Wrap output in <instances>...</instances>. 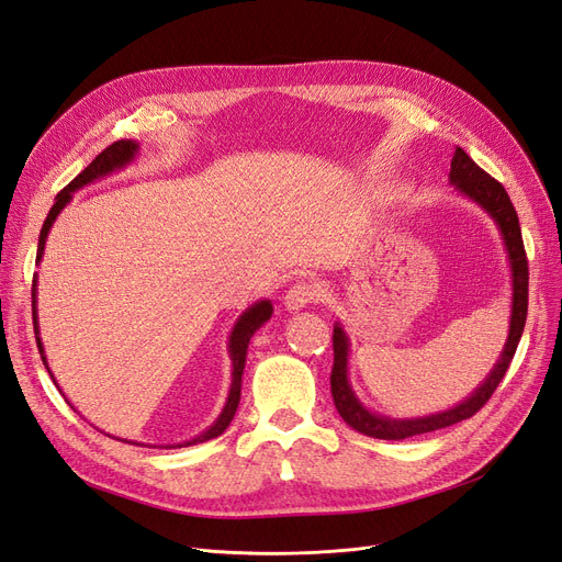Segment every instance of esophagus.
<instances>
[{
	"label": "esophagus",
	"instance_id": "34e87169",
	"mask_svg": "<svg viewBox=\"0 0 562 562\" xmlns=\"http://www.w3.org/2000/svg\"><path fill=\"white\" fill-rule=\"evenodd\" d=\"M318 297V293H316V285H312V283H295L291 291L285 293V307L291 310V312H297V310H304V307H310V304L314 302Z\"/></svg>",
	"mask_w": 562,
	"mask_h": 562
}]
</instances>
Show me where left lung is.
<instances>
[{
  "label": "left lung",
  "instance_id": "left-lung-1",
  "mask_svg": "<svg viewBox=\"0 0 562 562\" xmlns=\"http://www.w3.org/2000/svg\"><path fill=\"white\" fill-rule=\"evenodd\" d=\"M450 184L462 196L479 203V206L495 220V225L504 239L508 267H512V291H514L506 345L499 353L497 363L492 366L490 375L483 380V384L475 386L471 391V396H467L462 403L448 407L443 413L411 417V419H394V417L368 411V407L359 401V396L353 394V389L349 384V337L342 328V323L335 321L333 326L335 359H333V372H330L333 401L339 417H342L351 429L366 434L370 438L403 440V438L429 434L436 429H446L457 422L473 417L487 403V398L495 394V389L504 380V372L508 370V366H512L516 347L520 342L525 318H527V258H525L522 234H520V223H518L514 203L508 199L504 187L495 178H490L462 147L454 149V157L450 164Z\"/></svg>",
  "mask_w": 562,
  "mask_h": 562
}]
</instances>
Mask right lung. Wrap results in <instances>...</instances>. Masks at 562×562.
Wrapping results in <instances>:
<instances>
[{"label":"right lung","instance_id":"1","mask_svg":"<svg viewBox=\"0 0 562 562\" xmlns=\"http://www.w3.org/2000/svg\"><path fill=\"white\" fill-rule=\"evenodd\" d=\"M138 149L140 145L135 140H116L112 143L108 149L100 151V155L83 168V171L65 187V190L58 192L56 196V203L54 209L48 211L44 225H42V232H40V244H37V265L42 262L44 258V246H46V236L50 232V227H54L56 217L60 215V211L67 206V203L72 201V194L77 190H81V187H87L100 178H108L116 171H122V168H126L135 157H138ZM271 314H274V307H271L269 300H258L255 304H250V307L236 318L234 328L229 333V342H227V351H229V359H232V384H229V396L225 401V407L223 413L217 415V419L211 424V427L206 431H201L199 436L184 440V443H176V446H159V448H187V446H196V443H206V440L211 438H217L220 434H223L229 422L234 419L236 415V407H239V401H241V378H244V368H246V353H248V345H250V337L255 335V330L262 328L265 323L271 318ZM32 323H35V335H37V347H40V353H42V361L46 366V370L50 372L48 368V361H46V353H44V345H42V337H40V318H37V274H35V281H32ZM50 378H54V372H50ZM56 382V380H54ZM58 386V384H56ZM124 440V438H119ZM124 443H133V446H143V443H135V440H124ZM157 448V446H155Z\"/></svg>","mask_w":562,"mask_h":562}]
</instances>
